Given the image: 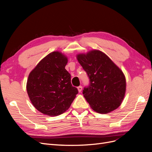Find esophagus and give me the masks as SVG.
<instances>
[{"mask_svg":"<svg viewBox=\"0 0 152 152\" xmlns=\"http://www.w3.org/2000/svg\"><path fill=\"white\" fill-rule=\"evenodd\" d=\"M77 89H78V91H79V93H80V92L82 91V87L81 86H80L77 87Z\"/></svg>","mask_w":152,"mask_h":152,"instance_id":"1","label":"esophagus"}]
</instances>
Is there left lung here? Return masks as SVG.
Listing matches in <instances>:
<instances>
[{"label":"left lung","mask_w":152,"mask_h":152,"mask_svg":"<svg viewBox=\"0 0 152 152\" xmlns=\"http://www.w3.org/2000/svg\"><path fill=\"white\" fill-rule=\"evenodd\" d=\"M87 73L89 84L82 93L90 107L99 113H107L121 105L126 92V78L117 66L100 50L77 55Z\"/></svg>","instance_id":"obj_1"}]
</instances>
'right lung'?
<instances>
[{"mask_svg": "<svg viewBox=\"0 0 152 152\" xmlns=\"http://www.w3.org/2000/svg\"><path fill=\"white\" fill-rule=\"evenodd\" d=\"M67 62L61 53L53 52L29 74L26 90L30 99L37 110L47 115L57 116L66 111L79 93L65 69Z\"/></svg>", "mask_w": 152, "mask_h": 152, "instance_id": "add662e5", "label": "right lung"}]
</instances>
